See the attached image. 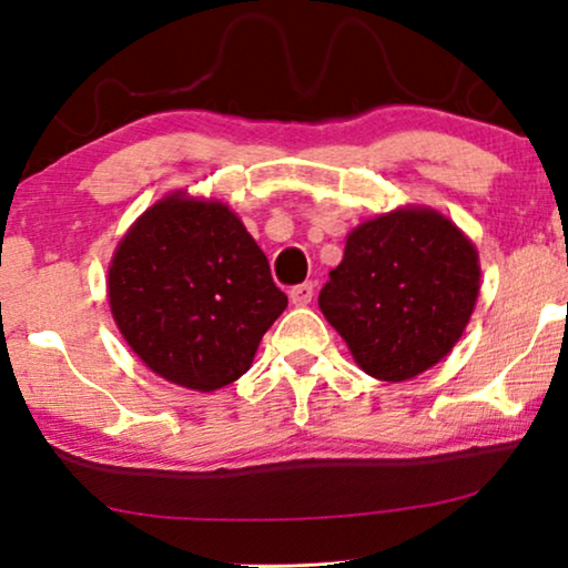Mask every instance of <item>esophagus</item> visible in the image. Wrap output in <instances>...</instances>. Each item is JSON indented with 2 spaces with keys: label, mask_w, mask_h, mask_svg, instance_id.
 Segmentation results:
<instances>
[{
  "label": "esophagus",
  "mask_w": 568,
  "mask_h": 568,
  "mask_svg": "<svg viewBox=\"0 0 568 568\" xmlns=\"http://www.w3.org/2000/svg\"><path fill=\"white\" fill-rule=\"evenodd\" d=\"M313 282H305V284H297V286H292L290 290V300H292V305H297V307H305V305H310V302H313Z\"/></svg>",
  "instance_id": "obj_1"
}]
</instances>
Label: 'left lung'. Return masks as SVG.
<instances>
[{
	"label": "left lung",
	"mask_w": 568,
	"mask_h": 568,
	"mask_svg": "<svg viewBox=\"0 0 568 568\" xmlns=\"http://www.w3.org/2000/svg\"><path fill=\"white\" fill-rule=\"evenodd\" d=\"M478 290L470 237L437 209L400 206L348 232L317 305L367 375L403 383L453 352Z\"/></svg>",
	"instance_id": "left-lung-1"
}]
</instances>
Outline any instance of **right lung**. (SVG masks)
Instances as JSON below:
<instances>
[{
  "mask_svg": "<svg viewBox=\"0 0 568 568\" xmlns=\"http://www.w3.org/2000/svg\"><path fill=\"white\" fill-rule=\"evenodd\" d=\"M108 302L121 336L154 375L212 393L251 369L286 294L224 201L175 191L121 237Z\"/></svg>",
  "mask_w": 568,
  "mask_h": 568,
  "instance_id": "1",
  "label": "right lung"
}]
</instances>
